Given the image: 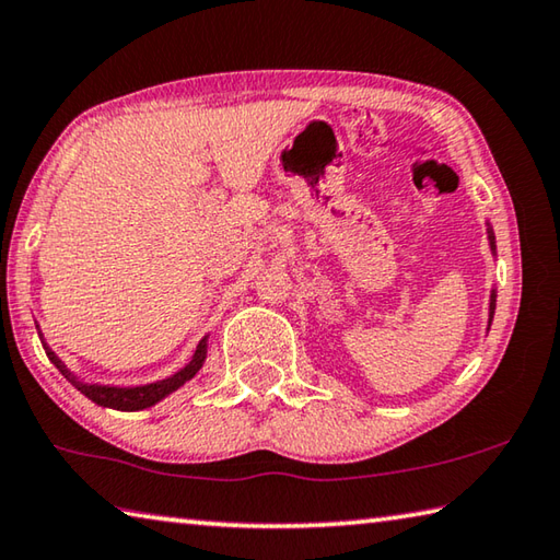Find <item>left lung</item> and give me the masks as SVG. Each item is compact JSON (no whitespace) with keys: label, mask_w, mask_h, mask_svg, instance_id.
<instances>
[{"label":"left lung","mask_w":560,"mask_h":560,"mask_svg":"<svg viewBox=\"0 0 560 560\" xmlns=\"http://www.w3.org/2000/svg\"><path fill=\"white\" fill-rule=\"evenodd\" d=\"M490 245H492V249H494V235H492V230H490ZM492 315H494V291H492V303H490V320H492Z\"/></svg>","instance_id":"left-lung-1"}]
</instances>
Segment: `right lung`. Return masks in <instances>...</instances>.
Here are the masks:
<instances>
[{
	"label": "right lung",
	"instance_id": "1",
	"mask_svg": "<svg viewBox=\"0 0 560 560\" xmlns=\"http://www.w3.org/2000/svg\"><path fill=\"white\" fill-rule=\"evenodd\" d=\"M44 348H46V345H44ZM206 348H208V340L202 338L198 342L196 354H192V360L180 372H176L174 377H168L164 382H156V384H147V386H131V389H119V386H97V384L78 382L73 374L66 370V364L60 362L48 348H46V354H48V360L54 362L56 368L66 374V380L73 384L80 394H85L88 399H93L100 406H107V409L139 411V409H147V406H154L156 401L164 399V396H168L171 392H176L178 386H183L188 380L196 377V372L202 368V362H206Z\"/></svg>",
	"mask_w": 560,
	"mask_h": 560
}]
</instances>
